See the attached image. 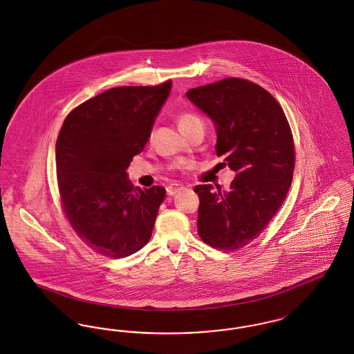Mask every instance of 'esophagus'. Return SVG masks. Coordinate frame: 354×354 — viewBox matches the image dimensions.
I'll use <instances>...</instances> for the list:
<instances>
[{
    "instance_id": "34e87169",
    "label": "esophagus",
    "mask_w": 354,
    "mask_h": 354,
    "mask_svg": "<svg viewBox=\"0 0 354 354\" xmlns=\"http://www.w3.org/2000/svg\"><path fill=\"white\" fill-rule=\"evenodd\" d=\"M180 188H183L182 185H178V183H172V185H169L167 187V194H169V196H172V195H175Z\"/></svg>"
}]
</instances>
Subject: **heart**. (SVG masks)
Here are the masks:
<instances>
[{"label":"heart","mask_w":354,"mask_h":354,"mask_svg":"<svg viewBox=\"0 0 354 354\" xmlns=\"http://www.w3.org/2000/svg\"><path fill=\"white\" fill-rule=\"evenodd\" d=\"M178 123L182 131H185L187 129H189L191 126L196 124V123H202L201 118L192 113H180L178 115Z\"/></svg>","instance_id":"obj_1"}]
</instances>
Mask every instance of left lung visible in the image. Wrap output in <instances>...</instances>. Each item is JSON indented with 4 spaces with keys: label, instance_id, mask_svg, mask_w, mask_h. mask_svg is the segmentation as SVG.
<instances>
[{
    "label": "left lung",
    "instance_id": "left-lung-1",
    "mask_svg": "<svg viewBox=\"0 0 354 354\" xmlns=\"http://www.w3.org/2000/svg\"><path fill=\"white\" fill-rule=\"evenodd\" d=\"M185 95L214 120L216 155L236 172L228 191L195 187L198 234L212 248L237 251L260 236L286 198L296 159L292 130L279 102L244 78H224Z\"/></svg>",
    "mask_w": 354,
    "mask_h": 354
}]
</instances>
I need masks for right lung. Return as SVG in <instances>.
I'll return each instance as SVG.
<instances>
[{
  "instance_id": "right-lung-1",
  "label": "right lung",
  "mask_w": 354,
  "mask_h": 354,
  "mask_svg": "<svg viewBox=\"0 0 354 354\" xmlns=\"http://www.w3.org/2000/svg\"><path fill=\"white\" fill-rule=\"evenodd\" d=\"M171 84L106 90L62 124L55 145L61 207L75 234L102 256H130L151 237L166 189L134 187L126 169L143 151Z\"/></svg>"
}]
</instances>
